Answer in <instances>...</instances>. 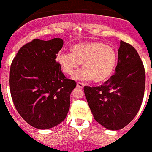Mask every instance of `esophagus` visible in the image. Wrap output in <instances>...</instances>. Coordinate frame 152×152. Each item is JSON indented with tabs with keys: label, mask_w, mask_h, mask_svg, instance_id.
<instances>
[{
	"label": "esophagus",
	"mask_w": 152,
	"mask_h": 152,
	"mask_svg": "<svg viewBox=\"0 0 152 152\" xmlns=\"http://www.w3.org/2000/svg\"><path fill=\"white\" fill-rule=\"evenodd\" d=\"M77 86L78 88H83V86H84V84H83L82 83L78 82L77 83Z\"/></svg>",
	"instance_id": "1"
}]
</instances>
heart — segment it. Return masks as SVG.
I'll return each instance as SVG.
<instances>
[{"mask_svg": "<svg viewBox=\"0 0 152 152\" xmlns=\"http://www.w3.org/2000/svg\"><path fill=\"white\" fill-rule=\"evenodd\" d=\"M117 60L115 49L99 41L77 43L73 46L72 52H61L57 57L58 64L66 74L75 75L83 63L84 69L75 78L83 81L94 80L96 83L105 82L111 77Z\"/></svg>", "mask_w": 152, "mask_h": 152, "instance_id": "1", "label": "heart"}]
</instances>
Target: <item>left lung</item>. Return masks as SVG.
Wrapping results in <instances>:
<instances>
[{"label":"left lung","mask_w":152,"mask_h":152,"mask_svg":"<svg viewBox=\"0 0 152 152\" xmlns=\"http://www.w3.org/2000/svg\"><path fill=\"white\" fill-rule=\"evenodd\" d=\"M145 75L136 49L120 42L115 73L103 86L84 87L94 118L109 130H120L134 118L144 95Z\"/></svg>","instance_id":"left-lung-1"}]
</instances>
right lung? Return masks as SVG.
<instances>
[{"label": "right lung", "mask_w": 152, "mask_h": 152, "mask_svg": "<svg viewBox=\"0 0 152 152\" xmlns=\"http://www.w3.org/2000/svg\"><path fill=\"white\" fill-rule=\"evenodd\" d=\"M61 38L34 39L19 49L10 67L12 98L18 112L38 129L56 126L65 120L75 81L67 79L56 61Z\"/></svg>", "instance_id": "1"}]
</instances>
